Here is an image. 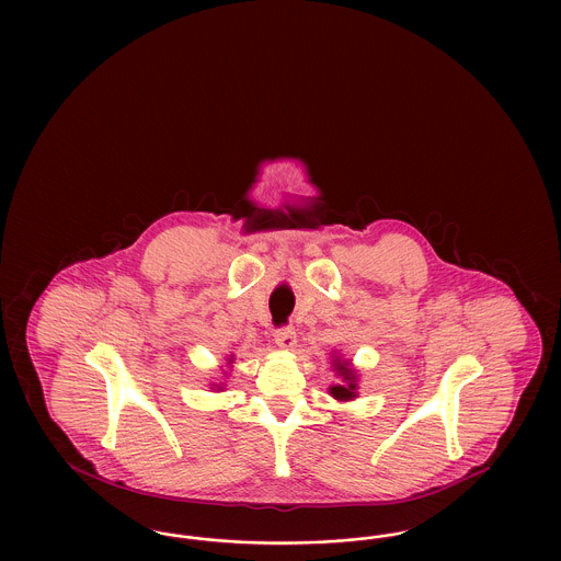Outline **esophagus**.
Here are the masks:
<instances>
[{
	"mask_svg": "<svg viewBox=\"0 0 561 561\" xmlns=\"http://www.w3.org/2000/svg\"><path fill=\"white\" fill-rule=\"evenodd\" d=\"M275 343L284 351H293L296 347V332L293 328H282L275 332Z\"/></svg>",
	"mask_w": 561,
	"mask_h": 561,
	"instance_id": "esophagus-1",
	"label": "esophagus"
}]
</instances>
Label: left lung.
Segmentation results:
<instances>
[{"mask_svg": "<svg viewBox=\"0 0 561 561\" xmlns=\"http://www.w3.org/2000/svg\"><path fill=\"white\" fill-rule=\"evenodd\" d=\"M330 364H332V370L336 373V376L341 378V382L328 387V393L336 401H353L357 398V382H359V374L353 368L351 359H345L341 353L332 351L330 355Z\"/></svg>", "mask_w": 561, "mask_h": 561, "instance_id": "1", "label": "left lung"}]
</instances>
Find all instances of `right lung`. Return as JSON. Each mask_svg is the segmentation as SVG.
<instances>
[{
    "label": "right lung",
    "mask_w": 561,
    "mask_h": 561,
    "mask_svg": "<svg viewBox=\"0 0 561 561\" xmlns=\"http://www.w3.org/2000/svg\"><path fill=\"white\" fill-rule=\"evenodd\" d=\"M233 359H236L233 355H229V357H227V366H229V368H233ZM227 374L229 373H222V376L227 378ZM210 389H216V391H225V382H210Z\"/></svg>",
    "instance_id": "obj_1"
}]
</instances>
